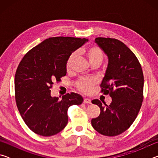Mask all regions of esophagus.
<instances>
[{
	"mask_svg": "<svg viewBox=\"0 0 158 158\" xmlns=\"http://www.w3.org/2000/svg\"><path fill=\"white\" fill-rule=\"evenodd\" d=\"M84 103H85V104H90L91 103V100H90V99H89V98H84Z\"/></svg>",
	"mask_w": 158,
	"mask_h": 158,
	"instance_id": "obj_1",
	"label": "esophagus"
}]
</instances>
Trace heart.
<instances>
[{
	"label": "heart",
	"instance_id": "1",
	"mask_svg": "<svg viewBox=\"0 0 158 158\" xmlns=\"http://www.w3.org/2000/svg\"><path fill=\"white\" fill-rule=\"evenodd\" d=\"M84 54L89 60L90 65L93 63H98L101 64L104 58V53L100 47L97 46H90L84 50ZM77 56L76 53H73L69 56L66 63V69L70 71L74 60ZM97 81L94 79H84L79 80L77 83V86L81 91L84 93H89L93 86L96 84Z\"/></svg>",
	"mask_w": 158,
	"mask_h": 158
}]
</instances>
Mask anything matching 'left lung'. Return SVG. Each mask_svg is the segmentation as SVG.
<instances>
[{
	"instance_id": "obj_1",
	"label": "left lung",
	"mask_w": 158,
	"mask_h": 158,
	"mask_svg": "<svg viewBox=\"0 0 158 158\" xmlns=\"http://www.w3.org/2000/svg\"><path fill=\"white\" fill-rule=\"evenodd\" d=\"M95 42L108 58L100 86L112 101L103 106L98 99L92 100L100 114L91 124L101 135L114 137L127 130L137 116L143 101V74L137 58L122 42L105 37H97Z\"/></svg>"
}]
</instances>
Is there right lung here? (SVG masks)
Wrapping results in <instances>:
<instances>
[{
    "label": "right lung",
    "mask_w": 158,
    "mask_h": 158,
    "mask_svg": "<svg viewBox=\"0 0 158 158\" xmlns=\"http://www.w3.org/2000/svg\"><path fill=\"white\" fill-rule=\"evenodd\" d=\"M85 38L55 37L46 39L23 58L15 74V100L25 123L37 135L49 137L68 124V109L83 102L82 96L68 93L62 99L52 97L53 82L66 75V63Z\"/></svg>",
    "instance_id": "obj_1"
}]
</instances>
